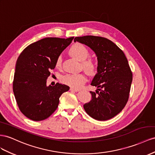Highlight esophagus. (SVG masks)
I'll return each instance as SVG.
<instances>
[{"label":"esophagus","instance_id":"1","mask_svg":"<svg viewBox=\"0 0 155 155\" xmlns=\"http://www.w3.org/2000/svg\"><path fill=\"white\" fill-rule=\"evenodd\" d=\"M70 91H74V92H78V91H79V89H75V88H73V87H70Z\"/></svg>","mask_w":155,"mask_h":155}]
</instances>
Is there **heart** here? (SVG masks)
<instances>
[{
    "instance_id": "heart-1",
    "label": "heart",
    "mask_w": 155,
    "mask_h": 155,
    "mask_svg": "<svg viewBox=\"0 0 155 155\" xmlns=\"http://www.w3.org/2000/svg\"><path fill=\"white\" fill-rule=\"evenodd\" d=\"M70 53L77 60L82 62L83 68L90 74H93L97 71V65L91 60H87L90 55L89 51L84 45L80 43L74 44L70 49ZM62 64V56L59 55L56 60L55 66L60 68ZM61 81L65 85L75 89H79L87 81V77L83 74H68L62 76Z\"/></svg>"
}]
</instances>
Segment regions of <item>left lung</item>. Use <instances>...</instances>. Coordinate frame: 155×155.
<instances>
[{"label":"left lung","instance_id":"8db88e82","mask_svg":"<svg viewBox=\"0 0 155 155\" xmlns=\"http://www.w3.org/2000/svg\"><path fill=\"white\" fill-rule=\"evenodd\" d=\"M85 44L94 51L98 59V73L91 85L92 99L83 106L87 114L98 120H106L123 110L129 98L132 72L124 53L106 38L95 36L76 37L74 41Z\"/></svg>","mask_w":155,"mask_h":155}]
</instances>
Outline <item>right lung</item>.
<instances>
[{
  "instance_id": "1",
  "label": "right lung",
  "mask_w": 155,
  "mask_h": 155,
  "mask_svg": "<svg viewBox=\"0 0 155 155\" xmlns=\"http://www.w3.org/2000/svg\"><path fill=\"white\" fill-rule=\"evenodd\" d=\"M73 39L45 38L28 45L20 54L13 91L20 111L27 118L35 121L48 118L57 110L61 94L70 89L58 83L47 87L46 82L57 57Z\"/></svg>"
}]
</instances>
